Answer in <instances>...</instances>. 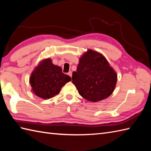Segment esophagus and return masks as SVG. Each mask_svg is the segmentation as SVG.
<instances>
[{
  "mask_svg": "<svg viewBox=\"0 0 151 151\" xmlns=\"http://www.w3.org/2000/svg\"><path fill=\"white\" fill-rule=\"evenodd\" d=\"M67 74H68L69 76H70V77H71V76H72V72H71V71H69Z\"/></svg>",
  "mask_w": 151,
  "mask_h": 151,
  "instance_id": "obj_1",
  "label": "esophagus"
}]
</instances>
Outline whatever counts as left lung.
Masks as SVG:
<instances>
[{"label":"left lung","mask_w":151,"mask_h":151,"mask_svg":"<svg viewBox=\"0 0 151 151\" xmlns=\"http://www.w3.org/2000/svg\"><path fill=\"white\" fill-rule=\"evenodd\" d=\"M72 81L83 98L95 102L112 94L117 75L101 53L88 49L79 58L76 71L73 73Z\"/></svg>","instance_id":"obj_1"}]
</instances>
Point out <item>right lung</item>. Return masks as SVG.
<instances>
[{
    "label": "right lung",
    "mask_w": 151,
    "mask_h": 151,
    "mask_svg": "<svg viewBox=\"0 0 151 151\" xmlns=\"http://www.w3.org/2000/svg\"><path fill=\"white\" fill-rule=\"evenodd\" d=\"M70 81V76L63 73L60 66L53 64L50 58H46L35 67L29 82L33 93L43 99H49L58 94L63 86Z\"/></svg>",
    "instance_id": "obj_1"
}]
</instances>
